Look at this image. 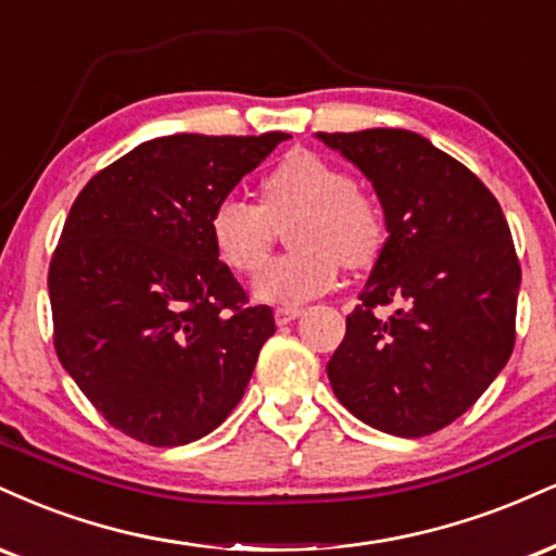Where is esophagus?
Masks as SVG:
<instances>
[{
    "label": "esophagus",
    "mask_w": 556,
    "mask_h": 556,
    "mask_svg": "<svg viewBox=\"0 0 556 556\" xmlns=\"http://www.w3.org/2000/svg\"><path fill=\"white\" fill-rule=\"evenodd\" d=\"M302 306H276V312H273V315H276V323L278 325H289L291 319H296V317H302Z\"/></svg>",
    "instance_id": "1"
}]
</instances>
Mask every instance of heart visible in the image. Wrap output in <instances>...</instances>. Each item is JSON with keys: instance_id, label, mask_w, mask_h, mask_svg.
I'll return each instance as SVG.
<instances>
[{"instance_id": "1", "label": "heart", "mask_w": 556, "mask_h": 556, "mask_svg": "<svg viewBox=\"0 0 556 556\" xmlns=\"http://www.w3.org/2000/svg\"><path fill=\"white\" fill-rule=\"evenodd\" d=\"M263 202L226 198L213 207L211 241L228 270L250 276L265 263L278 226L291 254L267 263L252 293L267 304H302L336 286L341 263L367 267L384 241L382 207L343 168L312 150H291L260 185Z\"/></svg>"}]
</instances>
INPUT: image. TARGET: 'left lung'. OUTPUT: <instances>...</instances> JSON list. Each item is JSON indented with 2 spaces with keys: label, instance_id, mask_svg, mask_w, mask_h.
<instances>
[{
  "label": "left lung",
  "instance_id": "1",
  "mask_svg": "<svg viewBox=\"0 0 556 556\" xmlns=\"http://www.w3.org/2000/svg\"><path fill=\"white\" fill-rule=\"evenodd\" d=\"M382 202L388 241L345 338L332 393L395 437L440 432L479 401L515 345L520 263L497 198L473 172L408 129L317 132ZM397 303L388 320L377 305Z\"/></svg>",
  "mask_w": 556,
  "mask_h": 556
}]
</instances>
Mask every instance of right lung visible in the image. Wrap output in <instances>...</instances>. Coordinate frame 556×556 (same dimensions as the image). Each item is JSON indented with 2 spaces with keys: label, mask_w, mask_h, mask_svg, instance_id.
Wrapping results in <instances>:
<instances>
[{
  "label": "right lung",
  "mask_w": 556,
  "mask_h": 556,
  "mask_svg": "<svg viewBox=\"0 0 556 556\" xmlns=\"http://www.w3.org/2000/svg\"><path fill=\"white\" fill-rule=\"evenodd\" d=\"M286 137H155L72 202L49 265L54 349L122 434L187 445L244 395L276 319L270 306L250 304L207 226Z\"/></svg>",
  "instance_id": "1"
}]
</instances>
